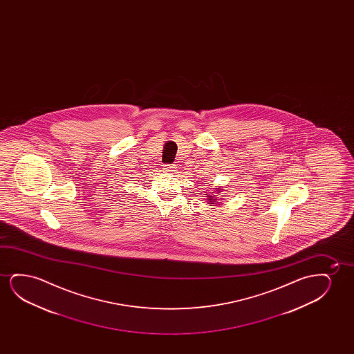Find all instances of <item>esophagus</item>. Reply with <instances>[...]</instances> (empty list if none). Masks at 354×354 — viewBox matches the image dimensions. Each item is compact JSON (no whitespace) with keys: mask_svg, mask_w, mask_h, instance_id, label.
Masks as SVG:
<instances>
[{"mask_svg":"<svg viewBox=\"0 0 354 354\" xmlns=\"http://www.w3.org/2000/svg\"><path fill=\"white\" fill-rule=\"evenodd\" d=\"M175 169H176V168H175L174 165H168V167H165V171H170V173L174 171Z\"/></svg>","mask_w":354,"mask_h":354,"instance_id":"34e87169","label":"esophagus"}]
</instances>
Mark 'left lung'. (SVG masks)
Returning a JSON list of instances; mask_svg holds the SVG:
<instances>
[{"label": "left lung", "mask_w": 354, "mask_h": 354, "mask_svg": "<svg viewBox=\"0 0 354 354\" xmlns=\"http://www.w3.org/2000/svg\"><path fill=\"white\" fill-rule=\"evenodd\" d=\"M220 189H216V191H220ZM207 197H208V202L210 204H214L215 203V202H216V198H215V197H214V196H210V194H208V196H207Z\"/></svg>", "instance_id": "left-lung-1"}]
</instances>
